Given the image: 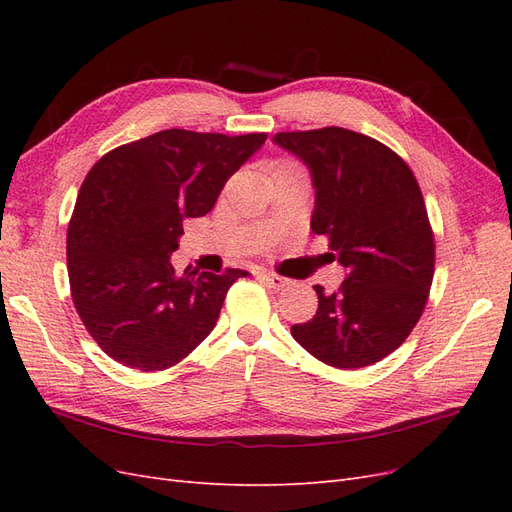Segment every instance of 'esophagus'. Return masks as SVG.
Instances as JSON below:
<instances>
[{"mask_svg":"<svg viewBox=\"0 0 512 512\" xmlns=\"http://www.w3.org/2000/svg\"><path fill=\"white\" fill-rule=\"evenodd\" d=\"M260 280L267 282V284H269L271 288H275V290H280V288L286 286L284 277H280L277 273H269V271H260Z\"/></svg>","mask_w":512,"mask_h":512,"instance_id":"34e87169","label":"esophagus"}]
</instances>
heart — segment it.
Listing matches in <instances>:
<instances>
[{"label":"heart","mask_w":512,"mask_h":512,"mask_svg":"<svg viewBox=\"0 0 512 512\" xmlns=\"http://www.w3.org/2000/svg\"><path fill=\"white\" fill-rule=\"evenodd\" d=\"M280 168H297V166H294V164H282Z\"/></svg>","instance_id":"1"}]
</instances>
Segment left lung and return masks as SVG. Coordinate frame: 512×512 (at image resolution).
<instances>
[{
    "instance_id": "8db88e82",
    "label": "left lung",
    "mask_w": 512,
    "mask_h": 512,
    "mask_svg": "<svg viewBox=\"0 0 512 512\" xmlns=\"http://www.w3.org/2000/svg\"><path fill=\"white\" fill-rule=\"evenodd\" d=\"M273 143L312 173V230L348 271L333 294L314 286L316 316L290 333L337 369L374 365L406 342L433 280L436 245L416 177L393 149L346 128L280 132Z\"/></svg>"
}]
</instances>
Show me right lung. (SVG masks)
I'll use <instances>...</instances> for the list:
<instances>
[{
    "instance_id": "add662e5",
    "label": "right lung",
    "mask_w": 512,
    "mask_h": 512,
    "mask_svg": "<svg viewBox=\"0 0 512 512\" xmlns=\"http://www.w3.org/2000/svg\"><path fill=\"white\" fill-rule=\"evenodd\" d=\"M267 141L162 130L121 145L89 170L68 224L76 312L117 363L162 371L213 331L241 269L175 275L170 254L185 218H203L224 183Z\"/></svg>"
}]
</instances>
